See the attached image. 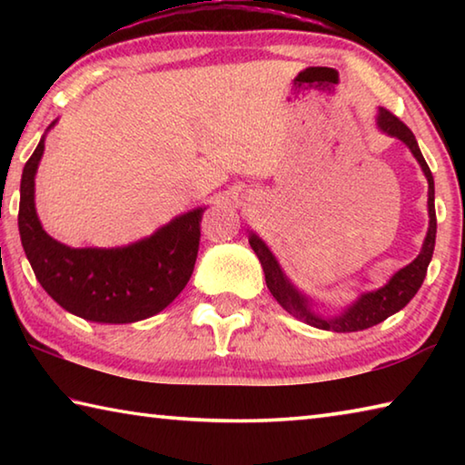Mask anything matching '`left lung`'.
Here are the masks:
<instances>
[{
    "label": "left lung",
    "instance_id": "1",
    "mask_svg": "<svg viewBox=\"0 0 465 465\" xmlns=\"http://www.w3.org/2000/svg\"><path fill=\"white\" fill-rule=\"evenodd\" d=\"M377 124L383 133H388L391 137H398L400 141L411 147L416 160H419L424 176L429 180V233L424 238L420 254L414 258V261L400 269L393 274L388 285L373 291V293H367L359 299V302L352 305V308L346 310L342 316L338 318H320L316 313H312L308 308V302L299 295V291L291 285L285 274L279 269V262L274 261L271 250L266 248V243L258 238L256 233H250V246L256 252V256L261 258L266 287L277 299L279 305L291 316L297 320L305 322V324L316 326L320 330H332V332H357V330L371 328L380 322L388 320L391 313H396L404 308V305L411 302L416 295V291L420 289L424 277H427L429 262L432 258V250H435V238H437V215H435V180H432L430 168L424 162L420 153V147L416 143L412 131L406 127V124L398 119L396 114L390 113L388 108H380V116H377Z\"/></svg>",
    "mask_w": 465,
    "mask_h": 465
}]
</instances>
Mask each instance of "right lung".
<instances>
[{"instance_id": "add662e5", "label": "right lung", "mask_w": 465, "mask_h": 465, "mask_svg": "<svg viewBox=\"0 0 465 465\" xmlns=\"http://www.w3.org/2000/svg\"><path fill=\"white\" fill-rule=\"evenodd\" d=\"M43 152L45 137L22 172L18 230L46 293L63 310L100 324H131L174 302L194 271L204 209L176 217L127 248H69L36 217L35 174Z\"/></svg>"}]
</instances>
